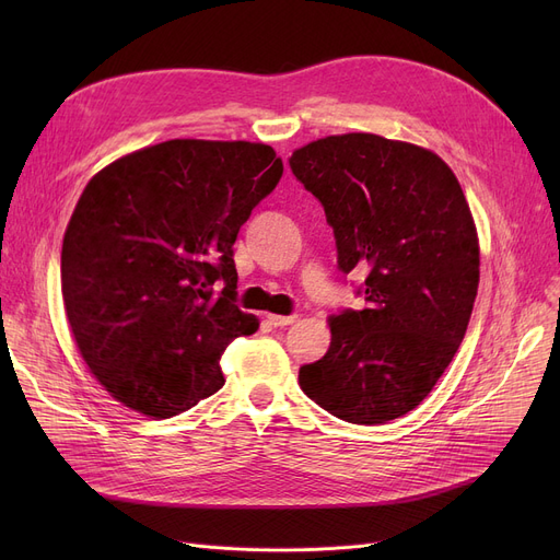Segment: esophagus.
Masks as SVG:
<instances>
[{"label": "esophagus", "instance_id": "obj_1", "mask_svg": "<svg viewBox=\"0 0 560 560\" xmlns=\"http://www.w3.org/2000/svg\"><path fill=\"white\" fill-rule=\"evenodd\" d=\"M298 319V315H275V313H270L268 315V322L272 327H288V325H292V322Z\"/></svg>", "mask_w": 560, "mask_h": 560}]
</instances>
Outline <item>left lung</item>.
Here are the masks:
<instances>
[{"label": "left lung", "mask_w": 560, "mask_h": 560, "mask_svg": "<svg viewBox=\"0 0 560 560\" xmlns=\"http://www.w3.org/2000/svg\"><path fill=\"white\" fill-rule=\"evenodd\" d=\"M290 170L325 209L342 275L368 268L365 308L329 319L325 357L300 368L302 390L351 424L413 410L452 363L479 288V238L450 165L374 133L327 136Z\"/></svg>", "instance_id": "1"}]
</instances>
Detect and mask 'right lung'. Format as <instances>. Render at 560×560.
<instances>
[{"mask_svg": "<svg viewBox=\"0 0 560 560\" xmlns=\"http://www.w3.org/2000/svg\"><path fill=\"white\" fill-rule=\"evenodd\" d=\"M281 174L270 144L167 140L85 186L61 288L81 357L110 397L165 420L224 386V349L258 329L235 304L233 243Z\"/></svg>", "mask_w": 560, "mask_h": 560, "instance_id": "1", "label": "right lung"}]
</instances>
